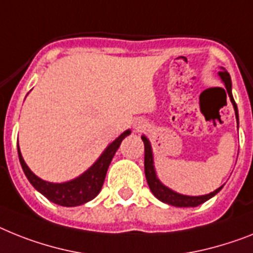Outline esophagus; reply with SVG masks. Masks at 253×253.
<instances>
[{"mask_svg":"<svg viewBox=\"0 0 253 253\" xmlns=\"http://www.w3.org/2000/svg\"><path fill=\"white\" fill-rule=\"evenodd\" d=\"M144 127H145V125H144L141 121H139V122L135 123V128H136V130H143Z\"/></svg>","mask_w":253,"mask_h":253,"instance_id":"obj_1","label":"esophagus"}]
</instances>
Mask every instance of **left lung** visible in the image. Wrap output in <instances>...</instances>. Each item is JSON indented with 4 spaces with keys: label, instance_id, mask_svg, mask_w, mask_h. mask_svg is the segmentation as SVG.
Returning <instances> with one entry per match:
<instances>
[{
    "label": "left lung",
    "instance_id": "1",
    "mask_svg": "<svg viewBox=\"0 0 253 253\" xmlns=\"http://www.w3.org/2000/svg\"><path fill=\"white\" fill-rule=\"evenodd\" d=\"M218 76H220L221 81L224 82L225 88H226L225 96L228 94V96L230 97V101L235 110V118H237V122H238V108H237L234 97H233V94H231L230 74L225 71V68H221V72H218ZM141 139H143L144 141V150H145V156H144V169H145L146 181H148V185H149L153 194L156 195L159 201H162L163 203H167V205L169 206H175V207H197V206L205 203L206 201H209L210 198H212L213 195L217 194V193L222 189V186H220V188H217L216 190L210 193V194L192 197V195L179 194V193L173 192L172 189L167 188V186L163 185L162 182L159 181L158 177H157L156 169H154V161H153L152 145H150L149 140L146 139L145 136H141Z\"/></svg>",
    "mask_w": 253,
    "mask_h": 253
}]
</instances>
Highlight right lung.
<instances>
[{"mask_svg":"<svg viewBox=\"0 0 253 253\" xmlns=\"http://www.w3.org/2000/svg\"><path fill=\"white\" fill-rule=\"evenodd\" d=\"M130 133V130L121 133L113 143H110L107 146V149L104 150L103 154L97 158L96 162L90 169L84 171L78 177H76V179L71 180V181L56 184V182H48L40 179L27 166V163L24 162L22 153H20V149L18 146L19 161H20L23 171H24L29 182L41 194H43L48 201L56 203V205L64 206V207H76V206L87 203L99 194L104 184V180H105L108 167H109L117 149L120 148L122 140Z\"/></svg>","mask_w":253,"mask_h":253,"instance_id":"1","label":"right lung"}]
</instances>
